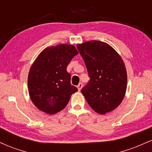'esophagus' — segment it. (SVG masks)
Here are the masks:
<instances>
[{"label": "esophagus", "mask_w": 152, "mask_h": 152, "mask_svg": "<svg viewBox=\"0 0 152 152\" xmlns=\"http://www.w3.org/2000/svg\"><path fill=\"white\" fill-rule=\"evenodd\" d=\"M82 87H83V83H80L79 84H78L77 86V88H78V91H81Z\"/></svg>", "instance_id": "34e87169"}]
</instances>
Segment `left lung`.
I'll use <instances>...</instances> for the list:
<instances>
[{
  "label": "left lung",
  "mask_w": 152,
  "mask_h": 152,
  "mask_svg": "<svg viewBox=\"0 0 152 152\" xmlns=\"http://www.w3.org/2000/svg\"><path fill=\"white\" fill-rule=\"evenodd\" d=\"M76 47L90 78L81 93L99 114L113 111L126 94L127 75L123 60L112 47L102 41H88Z\"/></svg>",
  "instance_id": "8db88e82"
}]
</instances>
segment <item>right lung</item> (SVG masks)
I'll list each match as a JSON object with an SVG mask.
<instances>
[{
    "label": "right lung",
    "mask_w": 152,
    "mask_h": 152,
    "mask_svg": "<svg viewBox=\"0 0 152 152\" xmlns=\"http://www.w3.org/2000/svg\"><path fill=\"white\" fill-rule=\"evenodd\" d=\"M78 54L72 45L61 44L46 48L31 66L28 77L31 99L38 109L54 114L66 107L71 96L78 91L71 83L66 69Z\"/></svg>",
    "instance_id": "obj_1"
}]
</instances>
